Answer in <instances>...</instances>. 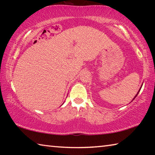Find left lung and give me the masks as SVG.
I'll return each instance as SVG.
<instances>
[{
	"instance_id": "obj_1",
	"label": "left lung",
	"mask_w": 155,
	"mask_h": 155,
	"mask_svg": "<svg viewBox=\"0 0 155 155\" xmlns=\"http://www.w3.org/2000/svg\"><path fill=\"white\" fill-rule=\"evenodd\" d=\"M142 85H143V84H142ZM142 85H141V87H140V90H139V91H138V92H137V94H136V95H135V96L134 97V98H133V100H134V99H135V98H136V96H137V94H139V92H140V90H141V87H142ZM132 101H131V102H132Z\"/></svg>"
}]
</instances>
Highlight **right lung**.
Listing matches in <instances>:
<instances>
[{"label":"right lung","instance_id":"add662e5","mask_svg":"<svg viewBox=\"0 0 155 155\" xmlns=\"http://www.w3.org/2000/svg\"><path fill=\"white\" fill-rule=\"evenodd\" d=\"M62 104H61V105H62Z\"/></svg>","mask_w":155,"mask_h":155}]
</instances>
